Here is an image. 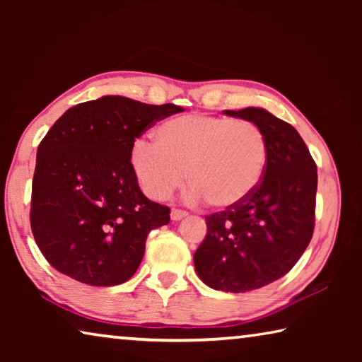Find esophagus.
Returning <instances> with one entry per match:
<instances>
[{
	"label": "esophagus",
	"instance_id": "esophagus-1",
	"mask_svg": "<svg viewBox=\"0 0 362 362\" xmlns=\"http://www.w3.org/2000/svg\"><path fill=\"white\" fill-rule=\"evenodd\" d=\"M188 212L187 211H182V209H173V212H170V218L174 220V222H177V220H182L183 217H187Z\"/></svg>",
	"mask_w": 362,
	"mask_h": 362
}]
</instances>
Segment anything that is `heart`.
<instances>
[{
    "label": "heart",
    "instance_id": "obj_1",
    "mask_svg": "<svg viewBox=\"0 0 362 362\" xmlns=\"http://www.w3.org/2000/svg\"><path fill=\"white\" fill-rule=\"evenodd\" d=\"M155 140H137L131 155L140 185L155 199L180 188L187 170L192 198L228 209L254 194L267 169V137L247 119L189 113L159 124Z\"/></svg>",
    "mask_w": 362,
    "mask_h": 362
}]
</instances>
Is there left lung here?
Segmentation results:
<instances>
[{"instance_id":"left-lung-1","label":"left lung","mask_w":362,"mask_h":362,"mask_svg":"<svg viewBox=\"0 0 362 362\" xmlns=\"http://www.w3.org/2000/svg\"><path fill=\"white\" fill-rule=\"evenodd\" d=\"M223 113L252 121L263 131L267 169L247 201L206 216L207 233L193 260L204 284L240 293L284 276L308 247L315 230L317 169L289 122L254 107Z\"/></svg>"}]
</instances>
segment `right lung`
<instances>
[{"label": "right lung", "instance_id": "right-lung-1", "mask_svg": "<svg viewBox=\"0 0 362 362\" xmlns=\"http://www.w3.org/2000/svg\"><path fill=\"white\" fill-rule=\"evenodd\" d=\"M183 112L121 95L66 110L41 140L30 225L51 265L89 286L126 283L137 272L153 228L170 209L140 192L131 155L156 121Z\"/></svg>", "mask_w": 362, "mask_h": 362}]
</instances>
